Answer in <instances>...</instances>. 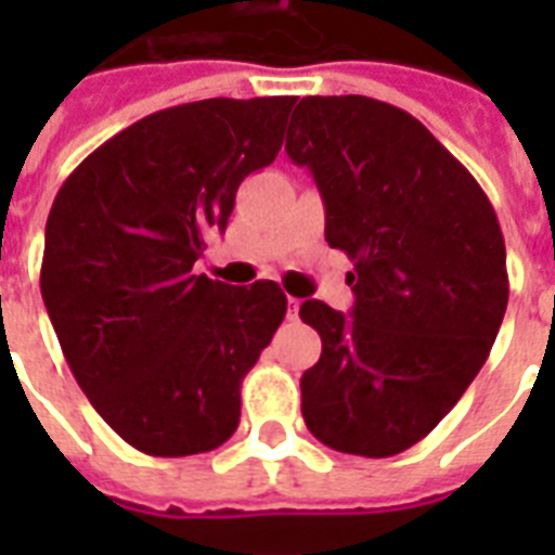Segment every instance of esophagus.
<instances>
[{"label": "esophagus", "mask_w": 555, "mask_h": 555, "mask_svg": "<svg viewBox=\"0 0 555 555\" xmlns=\"http://www.w3.org/2000/svg\"><path fill=\"white\" fill-rule=\"evenodd\" d=\"M287 317H291V320L299 317V299H296V296H287Z\"/></svg>", "instance_id": "34e87169"}]
</instances>
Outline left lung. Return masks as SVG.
I'll use <instances>...</instances> for the list:
<instances>
[{"label":"left lung","instance_id":"1","mask_svg":"<svg viewBox=\"0 0 555 555\" xmlns=\"http://www.w3.org/2000/svg\"><path fill=\"white\" fill-rule=\"evenodd\" d=\"M287 155L325 201V242L354 261V311L305 299L320 363L302 417L325 447L388 457L423 440L490 357L507 311L499 216L469 169L409 112L363 94L305 98Z\"/></svg>","mask_w":555,"mask_h":555}]
</instances>
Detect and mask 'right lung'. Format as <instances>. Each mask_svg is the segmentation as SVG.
<instances>
[{
  "mask_svg": "<svg viewBox=\"0 0 555 555\" xmlns=\"http://www.w3.org/2000/svg\"><path fill=\"white\" fill-rule=\"evenodd\" d=\"M296 98H212L143 117L65 178L48 212L42 302L98 414L155 457L221 447L242 379L285 320L276 282L224 285L192 264L235 190L282 150Z\"/></svg>",
  "mask_w": 555,
  "mask_h": 555,
  "instance_id": "1",
  "label": "right lung"
}]
</instances>
